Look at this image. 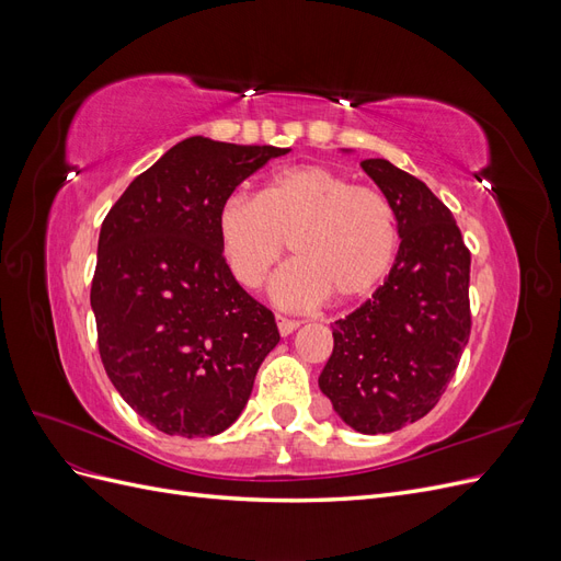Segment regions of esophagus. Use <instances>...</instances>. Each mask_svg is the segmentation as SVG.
<instances>
[{
  "label": "esophagus",
  "mask_w": 561,
  "mask_h": 561,
  "mask_svg": "<svg viewBox=\"0 0 561 561\" xmlns=\"http://www.w3.org/2000/svg\"><path fill=\"white\" fill-rule=\"evenodd\" d=\"M276 322H278V332L283 336L293 334L297 328H299V320H293V318H285V316H276Z\"/></svg>",
  "instance_id": "1"
}]
</instances>
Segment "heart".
I'll use <instances>...</instances> for the list:
<instances>
[{"label": "heart", "mask_w": 561, "mask_h": 561, "mask_svg": "<svg viewBox=\"0 0 561 561\" xmlns=\"http://www.w3.org/2000/svg\"><path fill=\"white\" fill-rule=\"evenodd\" d=\"M219 250L233 280L257 290L287 250L295 262L274 280V299L309 309L371 295L398 252V215L375 186L328 165H290L271 175L257 198L229 194L217 210Z\"/></svg>", "instance_id": "heart-1"}]
</instances>
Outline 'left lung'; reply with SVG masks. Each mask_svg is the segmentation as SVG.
I'll return each mask as SVG.
<instances>
[{
  "mask_svg": "<svg viewBox=\"0 0 561 561\" xmlns=\"http://www.w3.org/2000/svg\"><path fill=\"white\" fill-rule=\"evenodd\" d=\"M398 215L400 250L379 290L336 320L318 386L353 431L393 433L443 398L470 336V250L451 210L419 178L365 159Z\"/></svg>",
  "mask_w": 561,
  "mask_h": 561,
  "instance_id": "8db88e82",
  "label": "left lung"
}]
</instances>
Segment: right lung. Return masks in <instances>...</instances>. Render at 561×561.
Listing matches in <instances>:
<instances>
[{
  "mask_svg": "<svg viewBox=\"0 0 561 561\" xmlns=\"http://www.w3.org/2000/svg\"><path fill=\"white\" fill-rule=\"evenodd\" d=\"M290 149L186 138L135 178L98 239L91 307L114 388L168 435L208 437L239 419L276 318L233 280L217 210Z\"/></svg>",
  "mask_w": 561,
  "mask_h": 561,
  "instance_id": "obj_1",
  "label": "right lung"
}]
</instances>
